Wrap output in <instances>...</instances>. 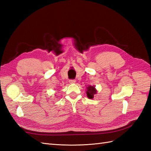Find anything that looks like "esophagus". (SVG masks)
I'll return each mask as SVG.
<instances>
[{
  "label": "esophagus",
  "mask_w": 151,
  "mask_h": 151,
  "mask_svg": "<svg viewBox=\"0 0 151 151\" xmlns=\"http://www.w3.org/2000/svg\"><path fill=\"white\" fill-rule=\"evenodd\" d=\"M75 82H76L75 80H70V81H69L70 84H75Z\"/></svg>",
  "instance_id": "1"
}]
</instances>
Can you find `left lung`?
Instances as JSON below:
<instances>
[{"mask_svg": "<svg viewBox=\"0 0 151 151\" xmlns=\"http://www.w3.org/2000/svg\"><path fill=\"white\" fill-rule=\"evenodd\" d=\"M97 93V90L95 88V86H89L87 87V91H86V94H87L88 97L89 99H93L94 95Z\"/></svg>", "mask_w": 151, "mask_h": 151, "instance_id": "obj_1", "label": "left lung"}]
</instances>
